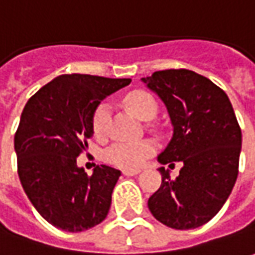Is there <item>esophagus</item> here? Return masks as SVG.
<instances>
[{"mask_svg": "<svg viewBox=\"0 0 255 255\" xmlns=\"http://www.w3.org/2000/svg\"><path fill=\"white\" fill-rule=\"evenodd\" d=\"M139 172H141L139 169H124L123 173H124L126 176H135V175H138Z\"/></svg>", "mask_w": 255, "mask_h": 255, "instance_id": "34e87169", "label": "esophagus"}]
</instances>
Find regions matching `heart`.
I'll use <instances>...</instances> for the list:
<instances>
[{
  "mask_svg": "<svg viewBox=\"0 0 255 255\" xmlns=\"http://www.w3.org/2000/svg\"><path fill=\"white\" fill-rule=\"evenodd\" d=\"M124 103L129 111H132L138 119L148 121L152 120L158 111V104L152 94L144 90L128 93ZM110 123V107L103 103L100 104L92 120L93 134L103 138L107 132ZM155 146L151 141H119L110 145L106 151V161L121 169H138L146 158L154 154Z\"/></svg>",
  "mask_w": 255,
  "mask_h": 255,
  "instance_id": "b5f03b06",
  "label": "heart"
}]
</instances>
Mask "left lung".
<instances>
[{
	"mask_svg": "<svg viewBox=\"0 0 255 255\" xmlns=\"http://www.w3.org/2000/svg\"><path fill=\"white\" fill-rule=\"evenodd\" d=\"M165 103L173 135L158 156L180 161L179 176L159 168L162 183L148 199L158 222L176 230L203 226L232 193L239 175L242 128L227 94L212 80L188 69H168L142 77Z\"/></svg>",
	"mask_w": 255,
	"mask_h": 255,
	"instance_id": "left-lung-1",
	"label": "left lung"
}]
</instances>
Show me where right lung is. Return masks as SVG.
<instances>
[{
    "mask_svg": "<svg viewBox=\"0 0 255 255\" xmlns=\"http://www.w3.org/2000/svg\"><path fill=\"white\" fill-rule=\"evenodd\" d=\"M131 79L62 75L45 84L23 107L13 136L18 176L33 207L52 226L72 233L101 223L121 172L97 165L93 175L77 156L93 135L100 101Z\"/></svg>",
    "mask_w": 255,
    "mask_h": 255,
    "instance_id": "right-lung-1",
    "label": "right lung"
}]
</instances>
